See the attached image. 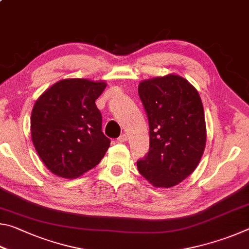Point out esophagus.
I'll return each instance as SVG.
<instances>
[{
	"label": "esophagus",
	"mask_w": 249,
	"mask_h": 249,
	"mask_svg": "<svg viewBox=\"0 0 249 249\" xmlns=\"http://www.w3.org/2000/svg\"><path fill=\"white\" fill-rule=\"evenodd\" d=\"M127 140H128V136L126 134H122L121 136L117 138V142H127Z\"/></svg>",
	"instance_id": "34e87169"
}]
</instances>
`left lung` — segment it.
Here are the masks:
<instances>
[{
    "label": "left lung",
    "mask_w": 249,
    "mask_h": 249,
    "mask_svg": "<svg viewBox=\"0 0 249 249\" xmlns=\"http://www.w3.org/2000/svg\"><path fill=\"white\" fill-rule=\"evenodd\" d=\"M138 94L149 122V151L138 171L156 188L175 187L199 165L206 144L203 104L187 79L169 73L142 81Z\"/></svg>",
    "instance_id": "left-lung-1"
}]
</instances>
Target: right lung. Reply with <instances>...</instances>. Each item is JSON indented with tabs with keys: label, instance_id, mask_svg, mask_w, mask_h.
<instances>
[{
	"label": "right lung",
	"instance_id": "obj_1",
	"mask_svg": "<svg viewBox=\"0 0 249 249\" xmlns=\"http://www.w3.org/2000/svg\"><path fill=\"white\" fill-rule=\"evenodd\" d=\"M107 82L64 79L34 104L31 135L41 161L53 175L75 179L101 161L111 141L102 132L95 100Z\"/></svg>",
	"mask_w": 249,
	"mask_h": 249
}]
</instances>
